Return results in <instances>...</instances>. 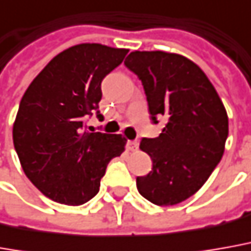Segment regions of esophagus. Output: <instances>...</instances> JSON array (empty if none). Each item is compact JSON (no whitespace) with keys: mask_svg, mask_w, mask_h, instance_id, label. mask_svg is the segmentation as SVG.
<instances>
[{"mask_svg":"<svg viewBox=\"0 0 251 251\" xmlns=\"http://www.w3.org/2000/svg\"><path fill=\"white\" fill-rule=\"evenodd\" d=\"M126 148H127V151H137V148H139V143L137 141H133V140H129L127 143H126Z\"/></svg>","mask_w":251,"mask_h":251,"instance_id":"obj_1","label":"esophagus"}]
</instances>
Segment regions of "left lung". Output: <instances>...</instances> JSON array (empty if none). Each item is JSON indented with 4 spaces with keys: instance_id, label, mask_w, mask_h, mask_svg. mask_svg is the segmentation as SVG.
Here are the masks:
<instances>
[{
    "instance_id": "left-lung-1",
    "label": "left lung",
    "mask_w": 251,
    "mask_h": 251,
    "mask_svg": "<svg viewBox=\"0 0 251 251\" xmlns=\"http://www.w3.org/2000/svg\"><path fill=\"white\" fill-rule=\"evenodd\" d=\"M125 66L141 79L152 122L166 118L158 137L140 143L152 170L136 178L137 190L158 206L180 203L201 190L223 158L226 107L199 66L181 54L134 50Z\"/></svg>"
}]
</instances>
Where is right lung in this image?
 <instances>
[{
    "label": "right lung",
    "mask_w": 251,
    "mask_h": 251,
    "mask_svg": "<svg viewBox=\"0 0 251 251\" xmlns=\"http://www.w3.org/2000/svg\"><path fill=\"white\" fill-rule=\"evenodd\" d=\"M127 49L79 44L63 50L30 83L13 124L23 172L54 202L79 206L96 195L108 162L125 151L122 134L90 133L83 118L99 112L101 81Z\"/></svg>",
    "instance_id": "add662e5"
}]
</instances>
